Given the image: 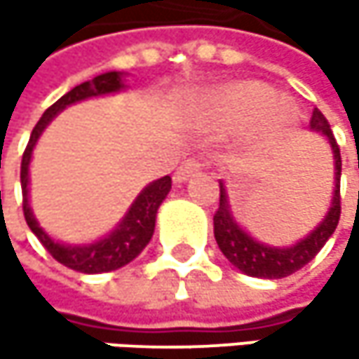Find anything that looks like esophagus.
Wrapping results in <instances>:
<instances>
[{
    "instance_id": "1",
    "label": "esophagus",
    "mask_w": 359,
    "mask_h": 359,
    "mask_svg": "<svg viewBox=\"0 0 359 359\" xmlns=\"http://www.w3.org/2000/svg\"><path fill=\"white\" fill-rule=\"evenodd\" d=\"M201 170V164L197 160H184L175 172V182H184L189 177L197 175Z\"/></svg>"
}]
</instances>
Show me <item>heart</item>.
Returning a JSON list of instances; mask_svg holds the SVG:
<instances>
[{
    "label": "heart",
    "instance_id": "1",
    "mask_svg": "<svg viewBox=\"0 0 359 359\" xmlns=\"http://www.w3.org/2000/svg\"><path fill=\"white\" fill-rule=\"evenodd\" d=\"M210 114L216 122L231 128H243L266 118V135H276L289 128L291 109L278 104V95L262 83H237L210 95Z\"/></svg>",
    "mask_w": 359,
    "mask_h": 359
}]
</instances>
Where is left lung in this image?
Masks as SVG:
<instances>
[{
  "instance_id": "left-lung-1",
  "label": "left lung",
  "mask_w": 359,
  "mask_h": 359,
  "mask_svg": "<svg viewBox=\"0 0 359 359\" xmlns=\"http://www.w3.org/2000/svg\"><path fill=\"white\" fill-rule=\"evenodd\" d=\"M310 128L326 137L332 149L334 158V193L330 208L323 218V222L302 241H297L291 248H270L250 237L233 218L224 182L220 180V205L214 214V237L224 257L239 268L243 274H250L255 278H285L297 270H302L308 262L316 257V253L323 250L328 237L334 233L339 218H341V151L334 141V135L330 130L328 120L324 118L320 109L312 111Z\"/></svg>"
}]
</instances>
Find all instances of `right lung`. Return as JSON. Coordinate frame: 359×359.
<instances>
[{"label": "right lung", "mask_w": 359, "mask_h": 359, "mask_svg": "<svg viewBox=\"0 0 359 359\" xmlns=\"http://www.w3.org/2000/svg\"><path fill=\"white\" fill-rule=\"evenodd\" d=\"M124 89L122 85V72H106L100 74L87 83L76 85L74 89H70L66 95H62L51 108L45 109V114L39 118L35 124L29 145L25 149L22 156V164H20V184H22V212L27 218L29 229L36 235V239L43 243V248L51 253L53 259H57L60 264H64L66 268H72L76 272H85V274H100V272H109V270H118L122 266H126L128 262H133L141 251L145 250V245L151 241L154 229H156V214L158 208L162 205V201L166 199L172 179L170 177H162V179L149 182L139 197L133 201V205L128 208L126 216L122 218V222L109 233L108 237L93 241L89 245H64L53 241L36 222L33 216V210L29 205V164H31V156L36 145V139L41 137V133L45 130V126L57 116V111L89 100V97H97V95H108Z\"/></svg>", "instance_id": "obj_1"}]
</instances>
